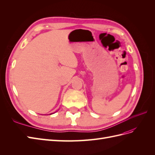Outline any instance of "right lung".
Listing matches in <instances>:
<instances>
[{
    "label": "right lung",
    "mask_w": 155,
    "mask_h": 155,
    "mask_svg": "<svg viewBox=\"0 0 155 155\" xmlns=\"http://www.w3.org/2000/svg\"><path fill=\"white\" fill-rule=\"evenodd\" d=\"M52 114V113H51V114Z\"/></svg>",
    "instance_id": "right-lung-1"
}]
</instances>
